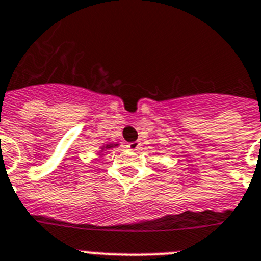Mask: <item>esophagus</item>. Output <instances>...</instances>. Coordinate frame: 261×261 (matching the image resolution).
<instances>
[{
	"label": "esophagus",
	"instance_id": "1",
	"mask_svg": "<svg viewBox=\"0 0 261 261\" xmlns=\"http://www.w3.org/2000/svg\"><path fill=\"white\" fill-rule=\"evenodd\" d=\"M126 146H128L129 150H132V152H136V150H139V149L141 148V144H140L139 141H133V142H129V144Z\"/></svg>",
	"mask_w": 261,
	"mask_h": 261
}]
</instances>
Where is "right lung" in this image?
Wrapping results in <instances>:
<instances>
[{
  "label": "right lung",
  "mask_w": 261,
  "mask_h": 261,
  "mask_svg": "<svg viewBox=\"0 0 261 261\" xmlns=\"http://www.w3.org/2000/svg\"><path fill=\"white\" fill-rule=\"evenodd\" d=\"M117 145H119V144H107V145H106V146H101V149H103V150H104V149H109V148H113V146H117Z\"/></svg>",
  "instance_id": "1"
}]
</instances>
